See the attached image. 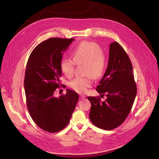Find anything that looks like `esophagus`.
Instances as JSON below:
<instances>
[{
	"mask_svg": "<svg viewBox=\"0 0 159 159\" xmlns=\"http://www.w3.org/2000/svg\"><path fill=\"white\" fill-rule=\"evenodd\" d=\"M80 99H84L85 98V96H84V95H80Z\"/></svg>",
	"mask_w": 159,
	"mask_h": 159,
	"instance_id": "34e87169",
	"label": "esophagus"
}]
</instances>
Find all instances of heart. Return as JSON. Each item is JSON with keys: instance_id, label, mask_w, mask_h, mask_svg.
Masks as SVG:
<instances>
[{"instance_id": "b5f03b06", "label": "heart", "mask_w": 159, "mask_h": 159, "mask_svg": "<svg viewBox=\"0 0 159 159\" xmlns=\"http://www.w3.org/2000/svg\"><path fill=\"white\" fill-rule=\"evenodd\" d=\"M73 58H63L60 63V69L65 76L70 78L74 75L75 63H85L84 74L88 76L77 77L70 83V87L76 92L84 93L93 84L89 75L95 79L103 76L107 66V59L100 45L91 41L80 43L73 52Z\"/></svg>"}]
</instances>
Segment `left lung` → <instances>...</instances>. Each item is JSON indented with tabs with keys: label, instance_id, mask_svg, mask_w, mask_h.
<instances>
[{
	"label": "left lung",
	"instance_id": "left-lung-1",
	"mask_svg": "<svg viewBox=\"0 0 159 159\" xmlns=\"http://www.w3.org/2000/svg\"><path fill=\"white\" fill-rule=\"evenodd\" d=\"M96 90L99 94L106 93L107 99L102 102L99 96L87 98L91 103L90 120L105 130L118 127L129 115L137 89L131 60L116 41L110 44L107 69Z\"/></svg>",
	"mask_w": 159,
	"mask_h": 159
}]
</instances>
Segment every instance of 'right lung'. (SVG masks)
Here are the masks:
<instances>
[{
    "mask_svg": "<svg viewBox=\"0 0 159 159\" xmlns=\"http://www.w3.org/2000/svg\"><path fill=\"white\" fill-rule=\"evenodd\" d=\"M74 40H45L34 48L27 62L24 82L27 107L34 123L49 133L60 131L68 125L79 101L78 94L70 89L58 98L54 96L56 89L62 85V52Z\"/></svg>",
    "mask_w": 159,
    "mask_h": 159,
    "instance_id": "obj_1",
    "label": "right lung"
}]
</instances>
